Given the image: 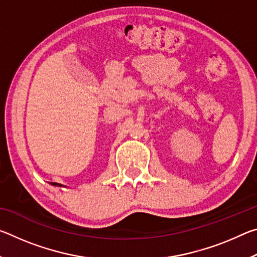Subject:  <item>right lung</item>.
I'll return each instance as SVG.
<instances>
[{
    "label": "right lung",
    "instance_id": "1",
    "mask_svg": "<svg viewBox=\"0 0 257 257\" xmlns=\"http://www.w3.org/2000/svg\"><path fill=\"white\" fill-rule=\"evenodd\" d=\"M51 184H52V185H54V186H61L60 184H56V182H51Z\"/></svg>",
    "mask_w": 257,
    "mask_h": 257
}]
</instances>
